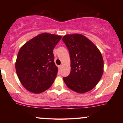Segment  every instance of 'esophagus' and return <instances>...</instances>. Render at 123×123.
<instances>
[{"label": "esophagus", "instance_id": "obj_1", "mask_svg": "<svg viewBox=\"0 0 123 123\" xmlns=\"http://www.w3.org/2000/svg\"><path fill=\"white\" fill-rule=\"evenodd\" d=\"M58 69H59V70H61V68H62V65H59L58 66Z\"/></svg>", "mask_w": 123, "mask_h": 123}]
</instances>
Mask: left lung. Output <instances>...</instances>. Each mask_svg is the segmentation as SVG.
Masks as SVG:
<instances>
[{
    "label": "left lung",
    "mask_w": 123,
    "mask_h": 123,
    "mask_svg": "<svg viewBox=\"0 0 123 123\" xmlns=\"http://www.w3.org/2000/svg\"><path fill=\"white\" fill-rule=\"evenodd\" d=\"M69 50L70 73L63 77L67 87L78 93L90 91L97 86L104 72V60L98 48L80 34L66 35L62 38Z\"/></svg>",
    "instance_id": "left-lung-1"
}]
</instances>
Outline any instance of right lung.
I'll return each instance as SVG.
<instances>
[{
  "label": "right lung",
  "mask_w": 123,
  "mask_h": 123,
  "mask_svg": "<svg viewBox=\"0 0 123 123\" xmlns=\"http://www.w3.org/2000/svg\"><path fill=\"white\" fill-rule=\"evenodd\" d=\"M61 36L44 33L26 43L18 53L15 69L26 90L39 94L51 86L57 75L53 49Z\"/></svg>",
  "instance_id": "add662e5"
}]
</instances>
